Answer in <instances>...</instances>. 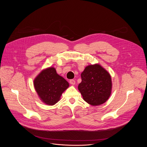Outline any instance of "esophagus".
Instances as JSON below:
<instances>
[{
    "mask_svg": "<svg viewBox=\"0 0 147 147\" xmlns=\"http://www.w3.org/2000/svg\"><path fill=\"white\" fill-rule=\"evenodd\" d=\"M69 82H70V83L71 84V85H74L75 84H76V81H75V80H73V79L70 80Z\"/></svg>",
    "mask_w": 147,
    "mask_h": 147,
    "instance_id": "obj_1",
    "label": "esophagus"
}]
</instances>
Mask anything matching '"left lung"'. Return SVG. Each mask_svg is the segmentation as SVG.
<instances>
[{"mask_svg": "<svg viewBox=\"0 0 147 147\" xmlns=\"http://www.w3.org/2000/svg\"><path fill=\"white\" fill-rule=\"evenodd\" d=\"M81 82L78 86L84 100L92 106L105 102L112 90L111 77L99 65H90L81 74Z\"/></svg>", "mask_w": 147, "mask_h": 147, "instance_id": "8db88e82", "label": "left lung"}]
</instances>
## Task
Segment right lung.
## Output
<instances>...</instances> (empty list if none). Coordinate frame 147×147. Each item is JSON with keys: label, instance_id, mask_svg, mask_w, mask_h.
<instances>
[{"label": "right lung", "instance_id": "1", "mask_svg": "<svg viewBox=\"0 0 147 147\" xmlns=\"http://www.w3.org/2000/svg\"><path fill=\"white\" fill-rule=\"evenodd\" d=\"M34 84L41 100L49 105L57 103L61 94L69 86V82L58 75L53 67L42 71L34 80Z\"/></svg>", "mask_w": 147, "mask_h": 147}]
</instances>
